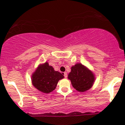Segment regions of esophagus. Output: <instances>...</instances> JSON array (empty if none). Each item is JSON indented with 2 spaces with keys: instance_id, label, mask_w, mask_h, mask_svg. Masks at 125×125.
Segmentation results:
<instances>
[{
  "instance_id": "1",
  "label": "esophagus",
  "mask_w": 125,
  "mask_h": 125,
  "mask_svg": "<svg viewBox=\"0 0 125 125\" xmlns=\"http://www.w3.org/2000/svg\"><path fill=\"white\" fill-rule=\"evenodd\" d=\"M64 77H65V78L67 77V73H66V72H64Z\"/></svg>"
}]
</instances>
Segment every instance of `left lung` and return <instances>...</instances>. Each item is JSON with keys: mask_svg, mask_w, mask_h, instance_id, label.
<instances>
[{"mask_svg": "<svg viewBox=\"0 0 125 125\" xmlns=\"http://www.w3.org/2000/svg\"><path fill=\"white\" fill-rule=\"evenodd\" d=\"M73 88L80 92H85L93 86L95 75L91 70L81 63H77L71 67L68 76Z\"/></svg>", "mask_w": 125, "mask_h": 125, "instance_id": "obj_1", "label": "left lung"}]
</instances>
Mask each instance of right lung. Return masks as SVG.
I'll return each mask as SVG.
<instances>
[{"label": "right lung", "mask_w": 125, "mask_h": 125, "mask_svg": "<svg viewBox=\"0 0 125 125\" xmlns=\"http://www.w3.org/2000/svg\"><path fill=\"white\" fill-rule=\"evenodd\" d=\"M64 78L61 73L54 71L48 62H45L39 65L32 73L31 81L33 86L39 91L49 93L55 89L59 80Z\"/></svg>", "instance_id": "right-lung-1"}]
</instances>
